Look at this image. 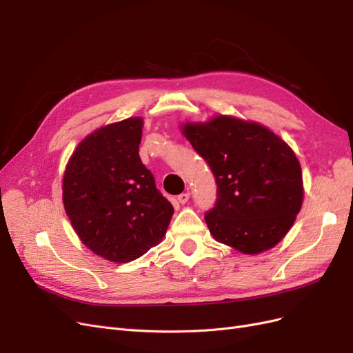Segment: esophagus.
I'll return each instance as SVG.
<instances>
[{
    "label": "esophagus",
    "instance_id": "obj_1",
    "mask_svg": "<svg viewBox=\"0 0 353 353\" xmlns=\"http://www.w3.org/2000/svg\"><path fill=\"white\" fill-rule=\"evenodd\" d=\"M188 200H190V193H183V194L178 196V201L183 203V205H184V203H187Z\"/></svg>",
    "mask_w": 353,
    "mask_h": 353
}]
</instances>
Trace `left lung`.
Listing matches in <instances>:
<instances>
[{"instance_id":"8db88e82","label":"left lung","mask_w":353,"mask_h":353,"mask_svg":"<svg viewBox=\"0 0 353 353\" xmlns=\"http://www.w3.org/2000/svg\"><path fill=\"white\" fill-rule=\"evenodd\" d=\"M181 132L216 179V205L205 215L213 239L244 254L279 244L303 203L292 147L266 126L227 114L185 122Z\"/></svg>"}]
</instances>
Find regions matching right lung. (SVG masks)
<instances>
[{
	"label": "right lung",
	"mask_w": 353,
	"mask_h": 353,
	"mask_svg": "<svg viewBox=\"0 0 353 353\" xmlns=\"http://www.w3.org/2000/svg\"><path fill=\"white\" fill-rule=\"evenodd\" d=\"M143 126L137 116L95 130L74 148L63 175L74 232L110 262H131L154 248L174 215L138 154Z\"/></svg>",
	"instance_id": "1"
}]
</instances>
